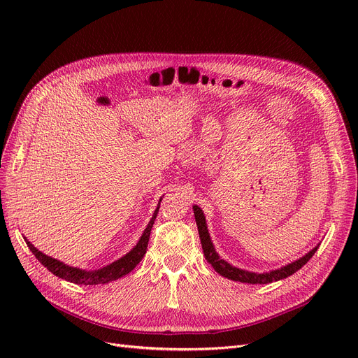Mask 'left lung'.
I'll list each match as a JSON object with an SVG mask.
<instances>
[{
  "mask_svg": "<svg viewBox=\"0 0 358 358\" xmlns=\"http://www.w3.org/2000/svg\"><path fill=\"white\" fill-rule=\"evenodd\" d=\"M193 212H194L197 229H199V235H200V241H201V248H203V254H204L206 259H208L209 264H212L215 271H217L220 275L227 277L229 280H234V281H241V283L268 285V283H273V281L283 280V278L294 274L297 270L302 268L319 248V243H317V245L313 250H310L302 258H299V259L290 262V264L283 266L281 268L271 270V271H267V273H254V271L242 270V268H238V267L229 264L228 261H224L216 252L215 245L212 242V238H210V234H209V229H208V224H206L204 213L197 204L193 206Z\"/></svg>",
  "mask_w": 358,
  "mask_h": 358,
  "instance_id": "obj_1",
  "label": "left lung"
}]
</instances>
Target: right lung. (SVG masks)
I'll use <instances>...</instances> for the list:
<instances>
[{
  "label": "right lung",
  "mask_w": 358,
  "mask_h": 358,
  "mask_svg": "<svg viewBox=\"0 0 358 358\" xmlns=\"http://www.w3.org/2000/svg\"><path fill=\"white\" fill-rule=\"evenodd\" d=\"M162 197L159 199L161 203ZM159 203L157 206V209L150 217L149 223L146 224V228L142 234V236L139 238L136 245L131 248L126 255H123L122 258L116 259L115 262H111V264L99 268V270H83V268H77V267H71L66 266L65 262L59 261V259H55L46 254H43L42 251L37 250L30 241H26L29 250L34 254V257L39 259L42 264L50 271L53 273L56 277L64 278L66 281H71V283L75 285H83V286H96V285H106L108 281L113 280H117L126 274H129L131 270H134L141 259L143 258V255L146 254V248H148V241H149V235H150V229L154 227V222L157 219L158 210H159Z\"/></svg>",
  "instance_id": "right-lung-1"
}]
</instances>
